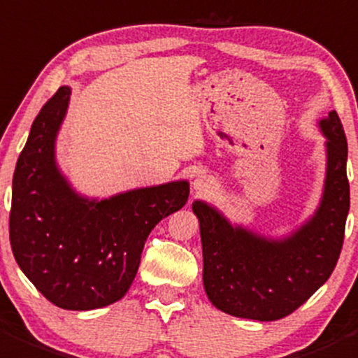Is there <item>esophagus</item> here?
Instances as JSON below:
<instances>
[{
	"label": "esophagus",
	"mask_w": 358,
	"mask_h": 358,
	"mask_svg": "<svg viewBox=\"0 0 358 358\" xmlns=\"http://www.w3.org/2000/svg\"><path fill=\"white\" fill-rule=\"evenodd\" d=\"M192 187H194V190H196L197 196H206V194H210L211 190L215 189V183H213V180H211V178L201 175V176H197L196 180H194Z\"/></svg>",
	"instance_id": "1"
}]
</instances>
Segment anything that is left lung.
Masks as SVG:
<instances>
[{
    "instance_id": "left-lung-1",
    "label": "left lung",
    "mask_w": 358,
    "mask_h": 358,
    "mask_svg": "<svg viewBox=\"0 0 358 358\" xmlns=\"http://www.w3.org/2000/svg\"><path fill=\"white\" fill-rule=\"evenodd\" d=\"M325 136L322 199L304 224L283 238L231 224L220 210L196 199L203 245V283L217 310L238 318L273 322L306 303L334 271L350 210L348 145L338 113L318 120Z\"/></svg>"
}]
</instances>
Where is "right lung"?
Returning a JSON list of instances; mask_svg holds the SVG:
<instances>
[{"label": "right lung", "instance_id": "obj_1", "mask_svg": "<svg viewBox=\"0 0 358 358\" xmlns=\"http://www.w3.org/2000/svg\"><path fill=\"white\" fill-rule=\"evenodd\" d=\"M61 87L40 110L13 173L10 243L29 282L62 310L105 308L126 296L152 229L185 206L189 182L96 199L57 166L55 140L69 105Z\"/></svg>", "mask_w": 358, "mask_h": 358}]
</instances>
